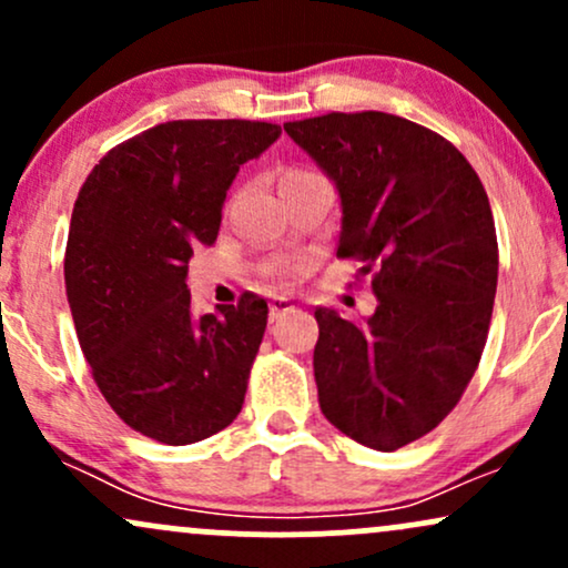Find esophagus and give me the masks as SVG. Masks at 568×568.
Masks as SVG:
<instances>
[{
    "mask_svg": "<svg viewBox=\"0 0 568 568\" xmlns=\"http://www.w3.org/2000/svg\"><path fill=\"white\" fill-rule=\"evenodd\" d=\"M293 306H296V304H293V298H288V296H275V298H272V302H270V321L275 323L277 317H283L285 312L293 310Z\"/></svg>",
    "mask_w": 568,
    "mask_h": 568,
    "instance_id": "obj_1",
    "label": "esophagus"
}]
</instances>
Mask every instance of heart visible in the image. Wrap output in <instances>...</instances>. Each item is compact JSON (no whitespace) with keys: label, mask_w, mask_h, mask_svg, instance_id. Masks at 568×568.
<instances>
[{"label":"heart","mask_w":568,"mask_h":568,"mask_svg":"<svg viewBox=\"0 0 568 568\" xmlns=\"http://www.w3.org/2000/svg\"><path fill=\"white\" fill-rule=\"evenodd\" d=\"M302 175H312V173H306V171H291V173H285L283 179H302Z\"/></svg>","instance_id":"heart-1"}]
</instances>
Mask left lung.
I'll use <instances>...</instances> for the list:
<instances>
[{
	"label": "left lung",
	"mask_w": 568,
	"mask_h": 568,
	"mask_svg": "<svg viewBox=\"0 0 568 568\" xmlns=\"http://www.w3.org/2000/svg\"><path fill=\"white\" fill-rule=\"evenodd\" d=\"M334 181L338 258L371 275L374 315L317 306V400L352 440L395 452L452 414L478 368L494 293L497 232L478 173L433 130L384 112L285 122Z\"/></svg>",
	"instance_id": "1"
}]
</instances>
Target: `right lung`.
Listing matches in <instances>:
<instances>
[{
	"label": "right lung",
	"mask_w": 568,
	"mask_h": 568,
	"mask_svg": "<svg viewBox=\"0 0 568 568\" xmlns=\"http://www.w3.org/2000/svg\"><path fill=\"white\" fill-rule=\"evenodd\" d=\"M280 139L272 122L173 120L112 149L69 226L67 298L93 379L114 414L168 446L237 419L266 328L264 298L194 317V247L211 245L234 175Z\"/></svg>",
	"instance_id": "add662e5"
}]
</instances>
